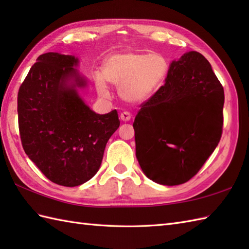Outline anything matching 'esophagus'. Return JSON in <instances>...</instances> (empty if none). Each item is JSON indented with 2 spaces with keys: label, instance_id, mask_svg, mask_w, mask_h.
Masks as SVG:
<instances>
[{
  "label": "esophagus",
  "instance_id": "1",
  "mask_svg": "<svg viewBox=\"0 0 249 249\" xmlns=\"http://www.w3.org/2000/svg\"><path fill=\"white\" fill-rule=\"evenodd\" d=\"M120 118L123 122H128L131 119V114L129 112H127V111H124V112L121 113Z\"/></svg>",
  "mask_w": 249,
  "mask_h": 249
}]
</instances>
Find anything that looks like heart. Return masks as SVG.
Masks as SVG:
<instances>
[{
  "label": "heart",
  "mask_w": 249,
  "mask_h": 249,
  "mask_svg": "<svg viewBox=\"0 0 249 249\" xmlns=\"http://www.w3.org/2000/svg\"><path fill=\"white\" fill-rule=\"evenodd\" d=\"M169 64L160 54L123 52L106 61L103 75L109 83L120 87V96L128 103H141L150 98L168 75ZM96 88L102 96H108L107 84L96 77Z\"/></svg>",
  "instance_id": "heart-1"
}]
</instances>
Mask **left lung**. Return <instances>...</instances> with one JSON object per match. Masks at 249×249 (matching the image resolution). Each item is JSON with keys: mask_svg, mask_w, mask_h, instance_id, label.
<instances>
[{"mask_svg": "<svg viewBox=\"0 0 249 249\" xmlns=\"http://www.w3.org/2000/svg\"><path fill=\"white\" fill-rule=\"evenodd\" d=\"M224 102V88L202 54L189 51L173 61L166 84L141 105L133 125L145 176L168 186L195 177L218 145Z\"/></svg>", "mask_w": 249, "mask_h": 249, "instance_id": "1", "label": "left lung"}]
</instances>
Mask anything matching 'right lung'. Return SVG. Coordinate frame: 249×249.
<instances>
[{
    "label": "right lung",
    "mask_w": 249,
    "mask_h": 249,
    "mask_svg": "<svg viewBox=\"0 0 249 249\" xmlns=\"http://www.w3.org/2000/svg\"><path fill=\"white\" fill-rule=\"evenodd\" d=\"M72 55L38 56L18 92L19 133L25 154L51 182L66 187L91 179L119 128L118 111L97 114L76 88L87 81Z\"/></svg>",
    "instance_id": "obj_1"
}]
</instances>
